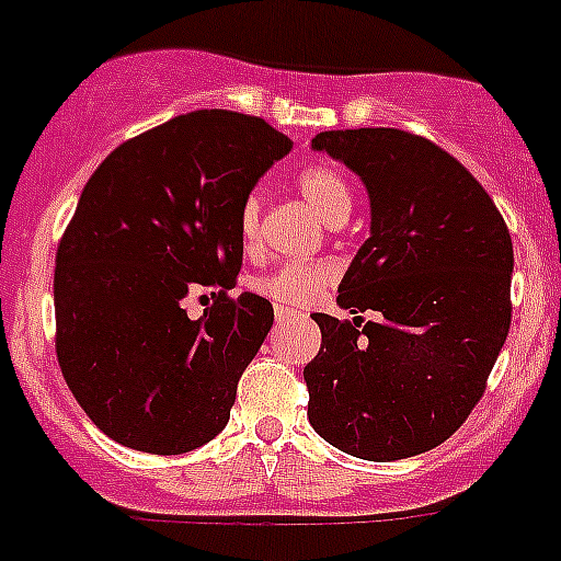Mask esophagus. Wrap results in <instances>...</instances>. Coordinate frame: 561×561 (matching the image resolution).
<instances>
[{
	"mask_svg": "<svg viewBox=\"0 0 561 561\" xmlns=\"http://www.w3.org/2000/svg\"><path fill=\"white\" fill-rule=\"evenodd\" d=\"M274 316H276V323H285V321H290V318H296L298 312H296V310H290V307H282V305H276Z\"/></svg>",
	"mask_w": 561,
	"mask_h": 561,
	"instance_id": "esophagus-1",
	"label": "esophagus"
}]
</instances>
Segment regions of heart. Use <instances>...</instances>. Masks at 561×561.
<instances>
[{
  "mask_svg": "<svg viewBox=\"0 0 561 561\" xmlns=\"http://www.w3.org/2000/svg\"><path fill=\"white\" fill-rule=\"evenodd\" d=\"M296 185L301 196L307 198V204L327 224L348 216L352 187L332 165H323V162L307 165L296 176ZM260 218H263V196H260V191H251L238 213V234L243 249H254L256 240H260ZM334 276H337V268L332 263H287L254 279V290L282 307H307L332 285Z\"/></svg>",
  "mask_w": 561,
  "mask_h": 561,
  "instance_id": "heart-1",
  "label": "heart"
}]
</instances>
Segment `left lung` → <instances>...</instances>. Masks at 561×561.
I'll return each instance as SVG.
<instances>
[{
	"mask_svg": "<svg viewBox=\"0 0 561 561\" xmlns=\"http://www.w3.org/2000/svg\"><path fill=\"white\" fill-rule=\"evenodd\" d=\"M312 149L365 182L370 238L337 287L354 321L312 316L323 343L305 368L307 417L370 462L432 451L479 404L510 334V229L462 162L421 135L332 129ZM365 309L380 318L363 328Z\"/></svg>",
	"mask_w": 561,
	"mask_h": 561,
	"instance_id": "obj_1",
	"label": "left lung"
}]
</instances>
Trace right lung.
Instances as JSON below:
<instances>
[{
    "instance_id": "1",
    "label": "right lung",
    "mask_w": 561,
    "mask_h": 561,
    "mask_svg": "<svg viewBox=\"0 0 561 561\" xmlns=\"http://www.w3.org/2000/svg\"><path fill=\"white\" fill-rule=\"evenodd\" d=\"M293 149L256 115L193 110L93 171L55 260L57 363L85 415L135 451L185 454L229 421L274 323L268 298L227 296L243 265L238 213ZM213 289L193 322L181 301Z\"/></svg>"
}]
</instances>
